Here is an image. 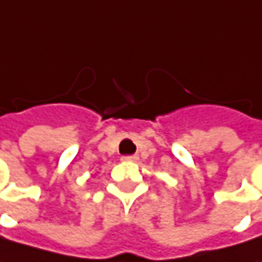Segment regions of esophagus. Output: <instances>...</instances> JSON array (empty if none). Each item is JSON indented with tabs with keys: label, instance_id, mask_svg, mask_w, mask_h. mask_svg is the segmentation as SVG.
I'll return each mask as SVG.
<instances>
[{
	"label": "esophagus",
	"instance_id": "34e87169",
	"mask_svg": "<svg viewBox=\"0 0 262 262\" xmlns=\"http://www.w3.org/2000/svg\"><path fill=\"white\" fill-rule=\"evenodd\" d=\"M124 162H137L138 160V156H124L122 157Z\"/></svg>",
	"mask_w": 262,
	"mask_h": 262
}]
</instances>
